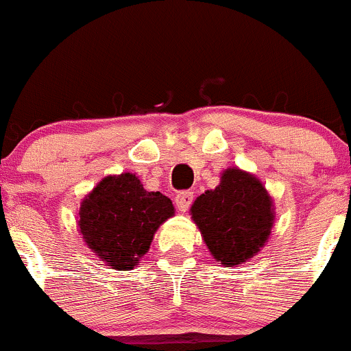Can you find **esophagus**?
<instances>
[{
	"instance_id": "esophagus-1",
	"label": "esophagus",
	"mask_w": 351,
	"mask_h": 351,
	"mask_svg": "<svg viewBox=\"0 0 351 351\" xmlns=\"http://www.w3.org/2000/svg\"><path fill=\"white\" fill-rule=\"evenodd\" d=\"M193 199H194V196H193V193H191V191H182V193H179L176 196V199H174L177 210L187 211V208L191 206Z\"/></svg>"
}]
</instances>
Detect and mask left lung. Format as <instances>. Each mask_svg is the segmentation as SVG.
I'll return each mask as SVG.
<instances>
[{"label": "left lung", "instance_id": "8db88e82", "mask_svg": "<svg viewBox=\"0 0 351 351\" xmlns=\"http://www.w3.org/2000/svg\"><path fill=\"white\" fill-rule=\"evenodd\" d=\"M211 256L237 266L261 251L271 234L275 211L261 180L241 169H227L215 189L204 191L191 206Z\"/></svg>", "mask_w": 351, "mask_h": 351}]
</instances>
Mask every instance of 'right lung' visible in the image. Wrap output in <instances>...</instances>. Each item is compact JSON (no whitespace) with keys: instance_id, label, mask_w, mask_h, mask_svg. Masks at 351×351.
I'll list each match as a JSON object with an SVG mask.
<instances>
[{"instance_id":"right-lung-1","label":"right lung","mask_w":351,"mask_h":351,"mask_svg":"<svg viewBox=\"0 0 351 351\" xmlns=\"http://www.w3.org/2000/svg\"><path fill=\"white\" fill-rule=\"evenodd\" d=\"M174 215L162 193L147 191L134 174L107 176L80 204L78 227L90 249L117 271L136 266L155 232Z\"/></svg>"}]
</instances>
